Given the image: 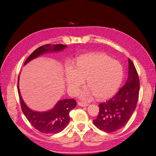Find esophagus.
<instances>
[{"instance_id": "esophagus-1", "label": "esophagus", "mask_w": 156, "mask_h": 156, "mask_svg": "<svg viewBox=\"0 0 156 156\" xmlns=\"http://www.w3.org/2000/svg\"><path fill=\"white\" fill-rule=\"evenodd\" d=\"M78 105L81 106V107H87V106L88 105V104H85V103H83V102H78Z\"/></svg>"}]
</instances>
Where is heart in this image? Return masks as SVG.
<instances>
[{"instance_id":"b5f03b06","label":"heart","mask_w":156,"mask_h":156,"mask_svg":"<svg viewBox=\"0 0 156 156\" xmlns=\"http://www.w3.org/2000/svg\"><path fill=\"white\" fill-rule=\"evenodd\" d=\"M124 75L121 64L103 53H92L80 57L75 66L68 64L65 77L69 93L75 95L87 78L88 86L80 92L81 99L90 101L97 97L104 100L119 88Z\"/></svg>"}]
</instances>
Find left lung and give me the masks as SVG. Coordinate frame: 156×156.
Instances as JSON below:
<instances>
[{"mask_svg":"<svg viewBox=\"0 0 156 156\" xmlns=\"http://www.w3.org/2000/svg\"><path fill=\"white\" fill-rule=\"evenodd\" d=\"M128 76L125 85L112 98L99 104V113L94 125L105 132L111 133L126 125L136 107L140 81L133 62L128 59Z\"/></svg>","mask_w":156,"mask_h":156,"instance_id":"1","label":"left lung"}]
</instances>
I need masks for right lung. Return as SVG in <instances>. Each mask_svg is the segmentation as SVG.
<instances>
[{"label":"right lung","mask_w":156,"mask_h":156,"mask_svg":"<svg viewBox=\"0 0 156 156\" xmlns=\"http://www.w3.org/2000/svg\"><path fill=\"white\" fill-rule=\"evenodd\" d=\"M66 47V45L62 44H47L41 46L28 57L24 66L44 54L62 51ZM19 80L20 75L18 81V91L22 111L31 125L43 133L52 134L61 132L69 123V112L76 106L75 100L69 99L59 101L52 109L47 111H34L28 107L23 99L19 88Z\"/></svg>","instance_id":"1"}]
</instances>
